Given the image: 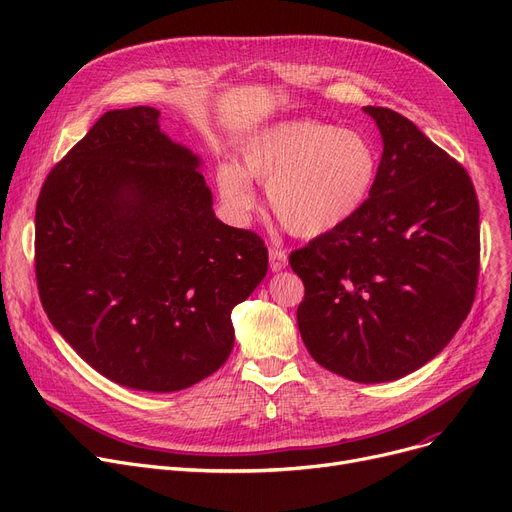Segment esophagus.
Wrapping results in <instances>:
<instances>
[{
  "label": "esophagus",
  "mask_w": 512,
  "mask_h": 512,
  "mask_svg": "<svg viewBox=\"0 0 512 512\" xmlns=\"http://www.w3.org/2000/svg\"><path fill=\"white\" fill-rule=\"evenodd\" d=\"M286 265H288L286 251L280 249V247H272L270 249V270L272 272H280V270H284Z\"/></svg>",
  "instance_id": "obj_1"
}]
</instances>
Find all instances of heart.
Segmentation results:
<instances>
[{
	"instance_id": "heart-1",
	"label": "heart",
	"mask_w": 512,
	"mask_h": 512,
	"mask_svg": "<svg viewBox=\"0 0 512 512\" xmlns=\"http://www.w3.org/2000/svg\"><path fill=\"white\" fill-rule=\"evenodd\" d=\"M378 168V149L365 132L290 120L251 134L240 147V168L228 161L218 166V188L232 213L247 215L257 203L251 180L265 184L282 228L315 238L359 213Z\"/></svg>"
}]
</instances>
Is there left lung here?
Wrapping results in <instances>:
<instances>
[{"label":"left lung","instance_id":"8db88e82","mask_svg":"<svg viewBox=\"0 0 512 512\" xmlns=\"http://www.w3.org/2000/svg\"><path fill=\"white\" fill-rule=\"evenodd\" d=\"M373 191L357 215L290 255L309 355L346 380L392 382L432 361L471 311L479 203L459 161L388 107Z\"/></svg>","mask_w":512,"mask_h":512}]
</instances>
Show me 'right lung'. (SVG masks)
Instances as JSON below:
<instances>
[{
  "instance_id": "1",
  "label": "right lung",
  "mask_w": 512,
  "mask_h": 512,
  "mask_svg": "<svg viewBox=\"0 0 512 512\" xmlns=\"http://www.w3.org/2000/svg\"><path fill=\"white\" fill-rule=\"evenodd\" d=\"M201 159L155 107L105 112L49 172L35 213L43 309L95 371L178 392L232 353V309L267 274V249L215 218Z\"/></svg>"
}]
</instances>
